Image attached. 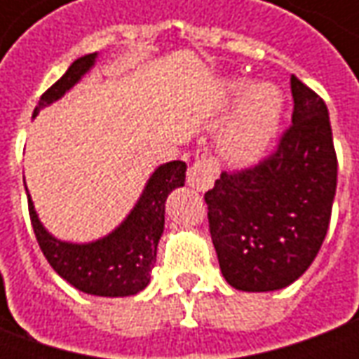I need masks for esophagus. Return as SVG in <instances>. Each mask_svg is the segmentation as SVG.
<instances>
[{"instance_id": "esophagus-1", "label": "esophagus", "mask_w": 359, "mask_h": 359, "mask_svg": "<svg viewBox=\"0 0 359 359\" xmlns=\"http://www.w3.org/2000/svg\"><path fill=\"white\" fill-rule=\"evenodd\" d=\"M217 177V165L211 157H200L188 167L187 182L198 192H205L213 187Z\"/></svg>"}]
</instances>
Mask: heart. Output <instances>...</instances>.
Instances as JSON below:
<instances>
[{"label":"heart","mask_w":359,"mask_h":359,"mask_svg":"<svg viewBox=\"0 0 359 359\" xmlns=\"http://www.w3.org/2000/svg\"><path fill=\"white\" fill-rule=\"evenodd\" d=\"M246 89V81L231 79L223 84L225 100L233 102ZM283 117V95L269 82L252 84L226 121L219 146L233 163H254L264 156L277 136Z\"/></svg>","instance_id":"obj_1"}]
</instances>
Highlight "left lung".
<instances>
[{"mask_svg":"<svg viewBox=\"0 0 359 359\" xmlns=\"http://www.w3.org/2000/svg\"><path fill=\"white\" fill-rule=\"evenodd\" d=\"M292 125L256 167L221 172L205 192L210 233L226 283L269 292L302 277L325 241L337 192L327 105L296 76Z\"/></svg>","mask_w":359,"mask_h":359,"instance_id":"left-lung-1","label":"left lung"}]
</instances>
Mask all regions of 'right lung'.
<instances>
[{
    "label": "right lung",
    "mask_w": 359,
    "mask_h": 359,
    "mask_svg": "<svg viewBox=\"0 0 359 359\" xmlns=\"http://www.w3.org/2000/svg\"><path fill=\"white\" fill-rule=\"evenodd\" d=\"M95 57L97 53H88L76 59L67 73L43 92L36 105L34 117L40 109L57 102L61 95L73 88L94 67ZM184 161L159 165L125 221L107 236L88 244H73L51 236L40 223L27 190L28 213L40 250L59 277L65 278L81 292L107 298L138 294L148 286L149 273L156 264L157 244L165 226L167 196L175 188L184 187Z\"/></svg>",
    "instance_id": "1"
}]
</instances>
